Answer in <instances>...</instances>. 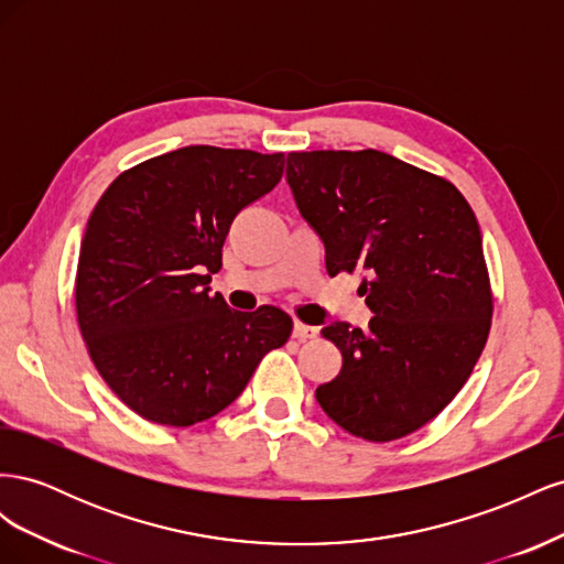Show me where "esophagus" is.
Here are the masks:
<instances>
[{"mask_svg": "<svg viewBox=\"0 0 564 564\" xmlns=\"http://www.w3.org/2000/svg\"><path fill=\"white\" fill-rule=\"evenodd\" d=\"M319 334L317 327H313V324H303V322H294V338L299 340H305V338H315Z\"/></svg>", "mask_w": 564, "mask_h": 564, "instance_id": "34e87169", "label": "esophagus"}]
</instances>
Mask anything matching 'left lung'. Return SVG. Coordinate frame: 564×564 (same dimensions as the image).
<instances>
[{
    "label": "left lung",
    "instance_id": "8db88e82",
    "mask_svg": "<svg viewBox=\"0 0 564 564\" xmlns=\"http://www.w3.org/2000/svg\"><path fill=\"white\" fill-rule=\"evenodd\" d=\"M296 207L327 249V272H365L373 317L322 336L344 355L315 390L340 429L390 442L423 429L464 388L494 313L477 218L458 187L379 150L289 152Z\"/></svg>",
    "mask_w": 564,
    "mask_h": 564
}]
</instances>
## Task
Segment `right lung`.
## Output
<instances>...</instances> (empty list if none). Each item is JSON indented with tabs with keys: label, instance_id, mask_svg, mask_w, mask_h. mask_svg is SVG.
<instances>
[{
	"label": "right lung",
	"instance_id": "add662e5",
	"mask_svg": "<svg viewBox=\"0 0 564 564\" xmlns=\"http://www.w3.org/2000/svg\"><path fill=\"white\" fill-rule=\"evenodd\" d=\"M284 152L187 145L119 174L84 232L75 311L91 362L131 412L187 429L247 388L294 322L209 294L235 216L275 187Z\"/></svg>",
	"mask_w": 564,
	"mask_h": 564
}]
</instances>
